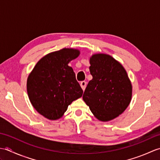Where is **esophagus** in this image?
Masks as SVG:
<instances>
[{
	"instance_id": "34e87169",
	"label": "esophagus",
	"mask_w": 160,
	"mask_h": 160,
	"mask_svg": "<svg viewBox=\"0 0 160 160\" xmlns=\"http://www.w3.org/2000/svg\"><path fill=\"white\" fill-rule=\"evenodd\" d=\"M80 86H81V87H82V89L84 91V89H85L86 86H87V82H85V81H82V82H80Z\"/></svg>"
}]
</instances>
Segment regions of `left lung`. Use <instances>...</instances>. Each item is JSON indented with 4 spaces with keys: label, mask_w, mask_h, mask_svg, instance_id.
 Listing matches in <instances>:
<instances>
[{
    "label": "left lung",
    "mask_w": 160,
    "mask_h": 160,
    "mask_svg": "<svg viewBox=\"0 0 160 160\" xmlns=\"http://www.w3.org/2000/svg\"><path fill=\"white\" fill-rule=\"evenodd\" d=\"M90 64L93 78L84 91L83 100L98 120H111L123 113L130 104L131 81L122 64L107 54H94Z\"/></svg>",
    "instance_id": "obj_1"
}]
</instances>
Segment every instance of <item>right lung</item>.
Here are the masks:
<instances>
[{
    "instance_id": "1",
    "label": "right lung",
    "mask_w": 160,
    "mask_h": 160,
    "mask_svg": "<svg viewBox=\"0 0 160 160\" xmlns=\"http://www.w3.org/2000/svg\"><path fill=\"white\" fill-rule=\"evenodd\" d=\"M79 54V50L68 48L50 53L37 62L29 75L27 90L29 100L49 120L60 118L68 106L82 96L74 71L68 65Z\"/></svg>"
}]
</instances>
